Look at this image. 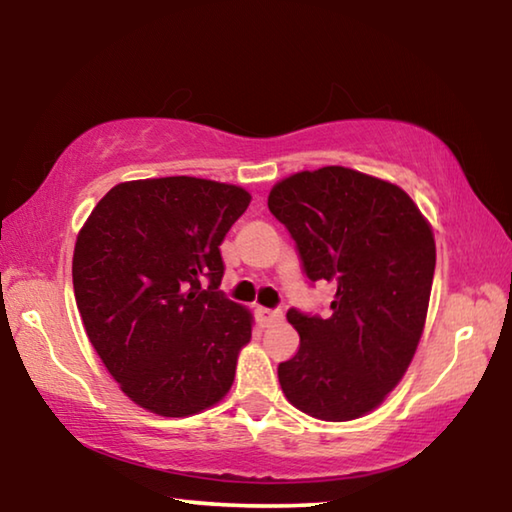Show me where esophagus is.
Returning <instances> with one entry per match:
<instances>
[{
  "instance_id": "obj_1",
  "label": "esophagus",
  "mask_w": 512,
  "mask_h": 512,
  "mask_svg": "<svg viewBox=\"0 0 512 512\" xmlns=\"http://www.w3.org/2000/svg\"><path fill=\"white\" fill-rule=\"evenodd\" d=\"M255 316H257L259 325H262V327L275 325V323H280V320H282L280 311H277V309H266V307H257L255 309Z\"/></svg>"
}]
</instances>
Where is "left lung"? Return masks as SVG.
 I'll return each mask as SVG.
<instances>
[{"instance_id": "8db88e82", "label": "left lung", "mask_w": 512, "mask_h": 512, "mask_svg": "<svg viewBox=\"0 0 512 512\" xmlns=\"http://www.w3.org/2000/svg\"><path fill=\"white\" fill-rule=\"evenodd\" d=\"M268 210L296 241L307 280L336 287L325 318L287 311L300 348L277 366L282 391L314 418H361L393 391L420 343L436 268L429 223L400 187L345 167L282 180Z\"/></svg>"}]
</instances>
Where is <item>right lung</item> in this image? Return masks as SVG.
<instances>
[{"instance_id":"add662e5","label":"right lung","mask_w":512,"mask_h":512,"mask_svg":"<svg viewBox=\"0 0 512 512\" xmlns=\"http://www.w3.org/2000/svg\"><path fill=\"white\" fill-rule=\"evenodd\" d=\"M248 203L246 189L214 180H133L79 232L72 277L85 332L144 409L185 418L230 391L253 320L219 289V246Z\"/></svg>"}]
</instances>
